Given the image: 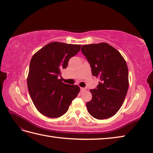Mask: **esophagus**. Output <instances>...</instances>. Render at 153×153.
I'll use <instances>...</instances> for the list:
<instances>
[{"mask_svg":"<svg viewBox=\"0 0 153 153\" xmlns=\"http://www.w3.org/2000/svg\"><path fill=\"white\" fill-rule=\"evenodd\" d=\"M86 90V88H80V91H84Z\"/></svg>","mask_w":153,"mask_h":153,"instance_id":"34e87169","label":"esophagus"}]
</instances>
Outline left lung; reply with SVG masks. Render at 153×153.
Listing matches in <instances>:
<instances>
[{
    "label": "left lung",
    "mask_w": 153,
    "mask_h": 153,
    "mask_svg": "<svg viewBox=\"0 0 153 153\" xmlns=\"http://www.w3.org/2000/svg\"><path fill=\"white\" fill-rule=\"evenodd\" d=\"M82 53L89 62L93 76L99 77L96 89L90 90L88 113L96 119L114 116L123 105L128 90V69L120 53L107 43L83 45Z\"/></svg>",
    "instance_id": "obj_1"
}]
</instances>
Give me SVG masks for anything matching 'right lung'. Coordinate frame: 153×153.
Instances as JSON below:
<instances>
[{"instance_id":"add662e5","label":"right lung","mask_w":153,"mask_h":153,"mask_svg":"<svg viewBox=\"0 0 153 153\" xmlns=\"http://www.w3.org/2000/svg\"><path fill=\"white\" fill-rule=\"evenodd\" d=\"M80 45L53 42L32 57L27 77L28 90L35 106L49 118H58L69 109L80 91L77 85H69L58 79L71 57L80 50Z\"/></svg>"}]
</instances>
